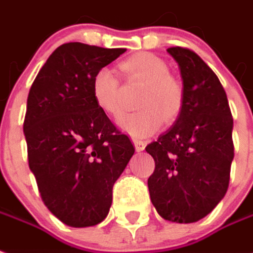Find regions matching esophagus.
Returning <instances> with one entry per match:
<instances>
[{"mask_svg": "<svg viewBox=\"0 0 253 253\" xmlns=\"http://www.w3.org/2000/svg\"><path fill=\"white\" fill-rule=\"evenodd\" d=\"M132 142H134V146H135V151H137V152H141V151H144V149H145V144L142 142V141L134 139Z\"/></svg>", "mask_w": 253, "mask_h": 253, "instance_id": "obj_1", "label": "esophagus"}]
</instances>
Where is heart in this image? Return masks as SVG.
Listing matches in <instances>:
<instances>
[{
    "label": "heart",
    "mask_w": 253,
    "mask_h": 253,
    "mask_svg": "<svg viewBox=\"0 0 253 253\" xmlns=\"http://www.w3.org/2000/svg\"><path fill=\"white\" fill-rule=\"evenodd\" d=\"M121 70L128 82L142 84L137 97L139 109L118 121L123 131L132 138H145L159 131L164 121L178 118L185 102V89L181 81L169 74L163 59L152 53H137L122 61ZM91 94L102 112L111 116L121 114V84L111 68L97 70L91 79Z\"/></svg>",
    "instance_id": "obj_1"
}]
</instances>
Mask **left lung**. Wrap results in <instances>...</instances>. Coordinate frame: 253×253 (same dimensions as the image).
<instances>
[{"mask_svg":"<svg viewBox=\"0 0 253 253\" xmlns=\"http://www.w3.org/2000/svg\"><path fill=\"white\" fill-rule=\"evenodd\" d=\"M167 52L179 67L185 102L174 126L145 148L155 160L148 188L162 218L193 223L227 192L233 118L223 86L200 56L181 46Z\"/></svg>","mask_w":253,"mask_h":253,"instance_id":"obj_1","label":"left lung"}]
</instances>
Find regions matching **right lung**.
Here are the masks:
<instances>
[{"label":"right lung","instance_id":"add662e5","mask_svg":"<svg viewBox=\"0 0 253 253\" xmlns=\"http://www.w3.org/2000/svg\"><path fill=\"white\" fill-rule=\"evenodd\" d=\"M126 49L59 46L30 89L23 131L28 166L49 211L71 227L107 218L134 146L96 105L91 79Z\"/></svg>","mask_w":253,"mask_h":253}]
</instances>
